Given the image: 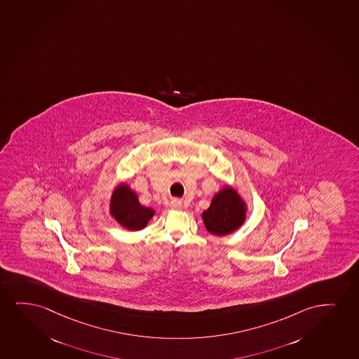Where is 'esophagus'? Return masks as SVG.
Masks as SVG:
<instances>
[{"mask_svg":"<svg viewBox=\"0 0 359 359\" xmlns=\"http://www.w3.org/2000/svg\"><path fill=\"white\" fill-rule=\"evenodd\" d=\"M170 207H172V210H182V202L180 200H177V198H174L170 202Z\"/></svg>","mask_w":359,"mask_h":359,"instance_id":"34e87169","label":"esophagus"}]
</instances>
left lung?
<instances>
[{"label": "left lung", "mask_w": 359, "mask_h": 359, "mask_svg": "<svg viewBox=\"0 0 359 359\" xmlns=\"http://www.w3.org/2000/svg\"><path fill=\"white\" fill-rule=\"evenodd\" d=\"M246 203L233 187H224L215 194L208 210L202 213L205 226L217 236L238 230L246 219Z\"/></svg>", "instance_id": "left-lung-1"}]
</instances>
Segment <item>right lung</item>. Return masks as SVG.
<instances>
[{"label":"right lung","instance_id":"1","mask_svg":"<svg viewBox=\"0 0 359 359\" xmlns=\"http://www.w3.org/2000/svg\"><path fill=\"white\" fill-rule=\"evenodd\" d=\"M109 210L121 226L133 231L144 229L154 215V210L141 205L137 195L126 184H121L113 191Z\"/></svg>","mask_w":359,"mask_h":359}]
</instances>
